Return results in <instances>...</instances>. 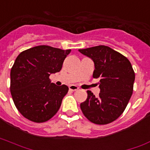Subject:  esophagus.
Here are the masks:
<instances>
[{
	"mask_svg": "<svg viewBox=\"0 0 150 150\" xmlns=\"http://www.w3.org/2000/svg\"><path fill=\"white\" fill-rule=\"evenodd\" d=\"M69 90H71V91H76V90H78L79 88L76 85H70L69 87Z\"/></svg>",
	"mask_w": 150,
	"mask_h": 150,
	"instance_id": "34e87169",
	"label": "esophagus"
}]
</instances>
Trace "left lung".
Masks as SVG:
<instances>
[{"label":"left lung","instance_id":"left-lung-1","mask_svg":"<svg viewBox=\"0 0 150 150\" xmlns=\"http://www.w3.org/2000/svg\"><path fill=\"white\" fill-rule=\"evenodd\" d=\"M79 52L93 60V77L100 79L99 96L87 91L88 98L81 104L82 112L94 124H110L122 114L132 97L134 69L126 57L108 46L99 45Z\"/></svg>","mask_w":150,"mask_h":150}]
</instances>
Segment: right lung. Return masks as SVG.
Here are the masks:
<instances>
[{"label": "right lung", "mask_w": 150, "mask_h": 150, "mask_svg": "<svg viewBox=\"0 0 150 150\" xmlns=\"http://www.w3.org/2000/svg\"><path fill=\"white\" fill-rule=\"evenodd\" d=\"M71 50L40 45L18 54L11 69L10 91L17 110L31 121L43 123L56 114L69 91L51 83L49 76L62 69Z\"/></svg>", "instance_id": "right-lung-1"}]
</instances>
